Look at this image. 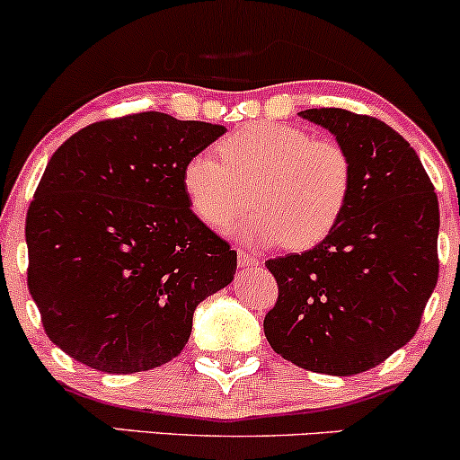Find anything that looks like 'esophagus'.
Wrapping results in <instances>:
<instances>
[{
    "instance_id": "obj_1",
    "label": "esophagus",
    "mask_w": 460,
    "mask_h": 460,
    "mask_svg": "<svg viewBox=\"0 0 460 460\" xmlns=\"http://www.w3.org/2000/svg\"><path fill=\"white\" fill-rule=\"evenodd\" d=\"M237 261H240V266H244V268L260 266V260H257L255 255H251V252H246V251L237 252Z\"/></svg>"
}]
</instances>
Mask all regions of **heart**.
Returning <instances> with one entry per match:
<instances>
[{
	"instance_id": "heart-1",
	"label": "heart",
	"mask_w": 460,
	"mask_h": 460,
	"mask_svg": "<svg viewBox=\"0 0 460 460\" xmlns=\"http://www.w3.org/2000/svg\"><path fill=\"white\" fill-rule=\"evenodd\" d=\"M220 157L197 153L183 164L188 208L209 229H225L248 205L257 209L234 225L251 244L283 242L305 251L326 240L352 194V160L340 142L314 138L281 123H252L220 142Z\"/></svg>"
}]
</instances>
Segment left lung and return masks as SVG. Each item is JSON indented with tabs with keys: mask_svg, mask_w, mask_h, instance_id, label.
<instances>
[{
	"mask_svg": "<svg viewBox=\"0 0 460 460\" xmlns=\"http://www.w3.org/2000/svg\"><path fill=\"white\" fill-rule=\"evenodd\" d=\"M298 114L335 136L355 181L326 240L266 261L279 298L263 332L294 366L352 376L392 357L420 326L439 277V200L413 146L383 120L340 108Z\"/></svg>",
	"mask_w": 460,
	"mask_h": 460,
	"instance_id": "left-lung-1",
	"label": "left lung"
}]
</instances>
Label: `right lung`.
<instances>
[{
	"mask_svg": "<svg viewBox=\"0 0 460 460\" xmlns=\"http://www.w3.org/2000/svg\"><path fill=\"white\" fill-rule=\"evenodd\" d=\"M225 131L140 112L51 155L25 218L28 288L68 357L108 374L160 367L188 344L200 300L234 281L237 252L181 188L183 164Z\"/></svg>",
	"mask_w": 460,
	"mask_h": 460,
	"instance_id": "right-lung-1",
	"label": "right lung"
}]
</instances>
